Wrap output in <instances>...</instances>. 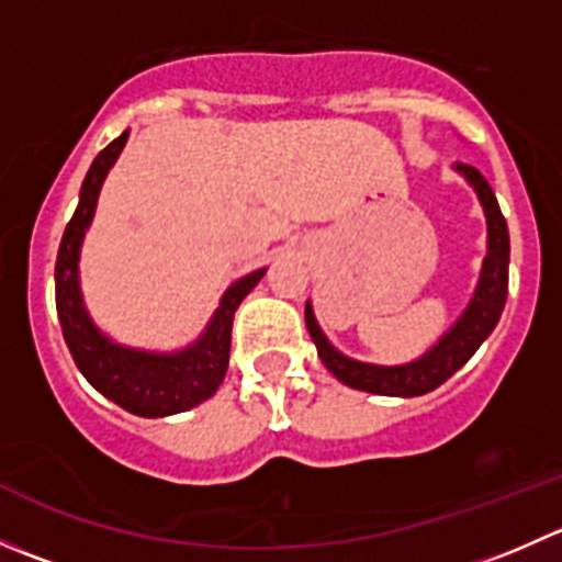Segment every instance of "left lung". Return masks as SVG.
Instances as JSON below:
<instances>
[{
	"label": "left lung",
	"mask_w": 562,
	"mask_h": 562,
	"mask_svg": "<svg viewBox=\"0 0 562 562\" xmlns=\"http://www.w3.org/2000/svg\"><path fill=\"white\" fill-rule=\"evenodd\" d=\"M457 168L464 173V179L475 187V192H479L481 206H484L486 212V231H490L484 269H481V280L479 288H475L473 302H470L464 315L454 323V328H451L427 356H422V359L405 367L361 364V361H353L348 359V356L339 353V350H334L331 345H328V339L323 337L321 328H317L313 307L307 304L304 321H307V331L310 337H313L317 356H321V361L326 364V370L331 372L334 378H339L345 386L383 396L429 394V391L438 389L440 383L449 381L459 367L468 364L470 356L481 348V342L490 337L492 328L501 321L508 296V252H512V247H508L506 217H503L501 206H497V198L495 192H492L490 181L481 176L479 168Z\"/></svg>",
	"instance_id": "8db88e82"
}]
</instances>
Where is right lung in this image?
I'll return each mask as SVG.
<instances>
[{
	"label": "right lung",
	"instance_id": "right-lung-1",
	"mask_svg": "<svg viewBox=\"0 0 562 562\" xmlns=\"http://www.w3.org/2000/svg\"><path fill=\"white\" fill-rule=\"evenodd\" d=\"M127 135L130 130H124L119 138H113L94 157L92 168L83 179L81 201H78L72 220L67 223L59 255H56V313H59L67 348H70L83 378L124 411L144 418H160L190 411L220 389L225 370H228L231 328H234L236 307L258 285L266 269L252 271V274L234 282L220 302V310L214 313L203 337L181 353H140V350L113 345L111 339L103 337L92 326L81 304L78 249H81L83 231L92 223L108 168L116 162L119 151L127 144Z\"/></svg>",
	"mask_w": 562,
	"mask_h": 562
}]
</instances>
